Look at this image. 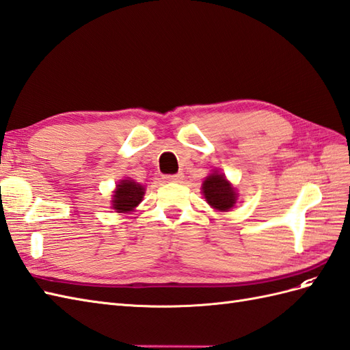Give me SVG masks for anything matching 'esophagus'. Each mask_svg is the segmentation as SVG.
Masks as SVG:
<instances>
[{
    "label": "esophagus",
    "mask_w": 350,
    "mask_h": 350,
    "mask_svg": "<svg viewBox=\"0 0 350 350\" xmlns=\"http://www.w3.org/2000/svg\"><path fill=\"white\" fill-rule=\"evenodd\" d=\"M165 180L167 182H182L183 180V174L182 173H177V174H167L165 177Z\"/></svg>",
    "instance_id": "34e87169"
}]
</instances>
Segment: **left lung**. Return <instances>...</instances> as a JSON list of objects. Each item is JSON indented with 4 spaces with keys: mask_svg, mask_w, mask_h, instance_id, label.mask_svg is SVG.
I'll return each instance as SVG.
<instances>
[{
    "mask_svg": "<svg viewBox=\"0 0 350 350\" xmlns=\"http://www.w3.org/2000/svg\"><path fill=\"white\" fill-rule=\"evenodd\" d=\"M202 192L205 200L213 208L226 211L232 208L237 202L235 189L229 185V182L223 174L213 173L202 183Z\"/></svg>",
    "mask_w": 350,
    "mask_h": 350,
    "instance_id": "8db88e82",
    "label": "left lung"
}]
</instances>
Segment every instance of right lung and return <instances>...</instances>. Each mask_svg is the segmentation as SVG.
Returning a JSON list of instances; mask_svg holds the SVG:
<instances>
[{
    "instance_id": "obj_1",
    "label": "right lung",
    "mask_w": 350,
    "mask_h": 350,
    "mask_svg": "<svg viewBox=\"0 0 350 350\" xmlns=\"http://www.w3.org/2000/svg\"><path fill=\"white\" fill-rule=\"evenodd\" d=\"M145 187L136 183L134 180H122L113 195V210L116 213L131 211L142 201Z\"/></svg>"
}]
</instances>
